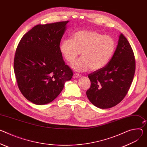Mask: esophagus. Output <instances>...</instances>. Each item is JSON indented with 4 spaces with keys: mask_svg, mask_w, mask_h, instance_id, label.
<instances>
[{
    "mask_svg": "<svg viewBox=\"0 0 147 147\" xmlns=\"http://www.w3.org/2000/svg\"><path fill=\"white\" fill-rule=\"evenodd\" d=\"M82 77V75L81 74H77V73H75L74 75H73V78H78V77Z\"/></svg>",
    "mask_w": 147,
    "mask_h": 147,
    "instance_id": "1",
    "label": "esophagus"
}]
</instances>
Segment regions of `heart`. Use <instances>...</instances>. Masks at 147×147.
<instances>
[{"mask_svg":"<svg viewBox=\"0 0 147 147\" xmlns=\"http://www.w3.org/2000/svg\"><path fill=\"white\" fill-rule=\"evenodd\" d=\"M67 61L73 62L80 55L82 58L71 65L77 71L89 69L98 70L109 63L115 50L114 39L92 30H81L75 33L72 40L65 39L60 47Z\"/></svg>","mask_w":147,"mask_h":147,"instance_id":"heart-1","label":"heart"}]
</instances>
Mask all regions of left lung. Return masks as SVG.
Returning a JSON list of instances; mask_svg holds the SVG:
<instances>
[{
	"mask_svg": "<svg viewBox=\"0 0 147 147\" xmlns=\"http://www.w3.org/2000/svg\"><path fill=\"white\" fill-rule=\"evenodd\" d=\"M135 71L134 52L121 33L109 63L88 75L91 86L86 92L87 98L100 109H109L117 105L127 94Z\"/></svg>",
	"mask_w": 147,
	"mask_h": 147,
	"instance_id": "8db88e82",
	"label": "left lung"
}]
</instances>
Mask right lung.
I'll use <instances>...</instances> for the list:
<instances>
[{
    "instance_id": "right-lung-1",
    "label": "right lung",
    "mask_w": 147,
    "mask_h": 147,
    "mask_svg": "<svg viewBox=\"0 0 147 147\" xmlns=\"http://www.w3.org/2000/svg\"><path fill=\"white\" fill-rule=\"evenodd\" d=\"M69 21L37 24L26 33L17 47L14 71L23 96L37 105L54 100L73 71L60 49Z\"/></svg>"
}]
</instances>
